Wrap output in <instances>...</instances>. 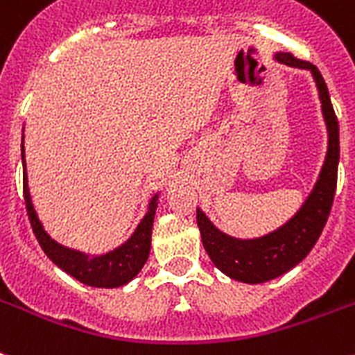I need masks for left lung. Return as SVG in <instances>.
I'll return each mask as SVG.
<instances>
[{
	"instance_id": "left-lung-1",
	"label": "left lung",
	"mask_w": 355,
	"mask_h": 355,
	"mask_svg": "<svg viewBox=\"0 0 355 355\" xmlns=\"http://www.w3.org/2000/svg\"><path fill=\"white\" fill-rule=\"evenodd\" d=\"M275 60L290 67L308 69L318 83L322 116L328 129V151L319 180L310 197L304 200L295 215L275 232L259 239H235L213 226L211 220L197 209V224L202 237L204 250L213 264L235 281L259 284L272 281L306 257L318 243L322 227L332 209L339 164V123L334 112L330 94L319 69L310 62L297 60L290 53H277Z\"/></svg>"
}]
</instances>
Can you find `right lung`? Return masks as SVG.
Listing matches in <instances>:
<instances>
[{
  "label": "right lung",
  "instance_id": "add662e5",
  "mask_svg": "<svg viewBox=\"0 0 355 355\" xmlns=\"http://www.w3.org/2000/svg\"><path fill=\"white\" fill-rule=\"evenodd\" d=\"M21 160H23V198H25V207H27L28 220L33 226V232L36 235L37 243L42 246L51 261L63 272H67L71 277L76 281L94 288H118L128 284L132 277H137L138 272L142 270L146 261L149 257L151 250V232L153 220H155V211H157L158 195L151 198L146 217L140 220L131 239L116 250L100 255V257H89L85 253L69 250L62 244L54 243L43 230L40 218L33 207L31 193H28L27 173H25V149L21 142Z\"/></svg>",
  "mask_w": 355,
  "mask_h": 355
}]
</instances>
